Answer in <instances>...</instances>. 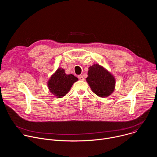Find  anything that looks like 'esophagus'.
<instances>
[{"instance_id": "obj_1", "label": "esophagus", "mask_w": 157, "mask_h": 157, "mask_svg": "<svg viewBox=\"0 0 157 157\" xmlns=\"http://www.w3.org/2000/svg\"><path fill=\"white\" fill-rule=\"evenodd\" d=\"M78 77L79 79H80V80H81V81H84V78H83V76H82V75H79Z\"/></svg>"}]
</instances>
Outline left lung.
Here are the masks:
<instances>
[{
  "mask_svg": "<svg viewBox=\"0 0 157 157\" xmlns=\"http://www.w3.org/2000/svg\"><path fill=\"white\" fill-rule=\"evenodd\" d=\"M87 76L86 81L98 96L106 98L114 91V77L99 64H94L89 67Z\"/></svg>",
  "mask_w": 157,
  "mask_h": 157,
  "instance_id": "8db88e82",
  "label": "left lung"
}]
</instances>
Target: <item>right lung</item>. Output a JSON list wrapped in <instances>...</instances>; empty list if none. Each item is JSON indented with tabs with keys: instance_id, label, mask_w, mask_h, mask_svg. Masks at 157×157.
Instances as JSON below:
<instances>
[{
	"instance_id": "obj_1",
	"label": "right lung",
	"mask_w": 157,
	"mask_h": 157,
	"mask_svg": "<svg viewBox=\"0 0 157 157\" xmlns=\"http://www.w3.org/2000/svg\"><path fill=\"white\" fill-rule=\"evenodd\" d=\"M78 79L73 75H66L63 69L58 68L48 82L50 92L58 98H61L68 93L74 82Z\"/></svg>"
}]
</instances>
